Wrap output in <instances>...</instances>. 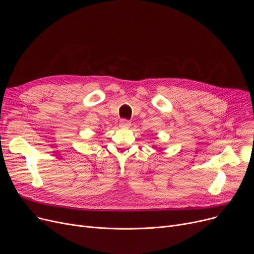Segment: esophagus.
<instances>
[{
  "label": "esophagus",
  "mask_w": 254,
  "mask_h": 254,
  "mask_svg": "<svg viewBox=\"0 0 254 254\" xmlns=\"http://www.w3.org/2000/svg\"><path fill=\"white\" fill-rule=\"evenodd\" d=\"M130 126H131L130 122H128V120H127V119H122L119 123V127H124V128H128Z\"/></svg>",
  "instance_id": "esophagus-1"
}]
</instances>
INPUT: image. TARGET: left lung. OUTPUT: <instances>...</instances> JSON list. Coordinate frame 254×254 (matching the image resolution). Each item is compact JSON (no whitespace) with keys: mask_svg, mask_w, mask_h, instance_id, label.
Returning a JSON list of instances; mask_svg holds the SVG:
<instances>
[{"mask_svg":"<svg viewBox=\"0 0 254 254\" xmlns=\"http://www.w3.org/2000/svg\"><path fill=\"white\" fill-rule=\"evenodd\" d=\"M153 147H154V148H156V147H155V146H153Z\"/></svg>","mask_w":254,"mask_h":254,"instance_id":"8db88e82","label":"left lung"}]
</instances>
